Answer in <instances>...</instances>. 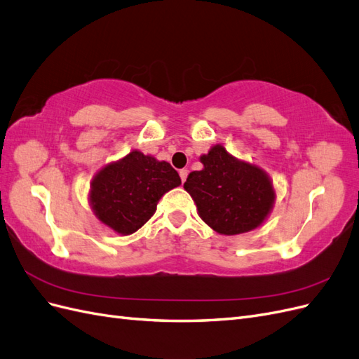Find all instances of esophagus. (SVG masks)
Instances as JSON below:
<instances>
[{
    "label": "esophagus",
    "instance_id": "34e87169",
    "mask_svg": "<svg viewBox=\"0 0 359 359\" xmlns=\"http://www.w3.org/2000/svg\"><path fill=\"white\" fill-rule=\"evenodd\" d=\"M179 174H180V179H182V183H185V180H187V177H188V170H180L179 171Z\"/></svg>",
    "mask_w": 359,
    "mask_h": 359
}]
</instances>
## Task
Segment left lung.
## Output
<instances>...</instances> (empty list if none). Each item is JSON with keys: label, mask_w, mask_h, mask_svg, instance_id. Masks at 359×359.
<instances>
[{"label": "left lung", "mask_w": 359, "mask_h": 359, "mask_svg": "<svg viewBox=\"0 0 359 359\" xmlns=\"http://www.w3.org/2000/svg\"><path fill=\"white\" fill-rule=\"evenodd\" d=\"M200 161L204 168L192 171L183 188L196 201L201 219L227 236L257 229L275 200L266 172L233 158L222 146L212 147Z\"/></svg>", "instance_id": "obj_1"}]
</instances>
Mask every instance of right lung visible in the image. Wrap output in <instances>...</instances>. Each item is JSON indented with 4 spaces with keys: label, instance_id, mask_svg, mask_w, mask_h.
Returning <instances> with one entry per match:
<instances>
[{
    "label": "right lung",
    "instance_id": "right-lung-1",
    "mask_svg": "<svg viewBox=\"0 0 359 359\" xmlns=\"http://www.w3.org/2000/svg\"><path fill=\"white\" fill-rule=\"evenodd\" d=\"M182 183L168 162L141 151L102 168L91 182L90 201L96 217L120 234H132L155 213L163 194Z\"/></svg>",
    "mask_w": 359,
    "mask_h": 359
}]
</instances>
